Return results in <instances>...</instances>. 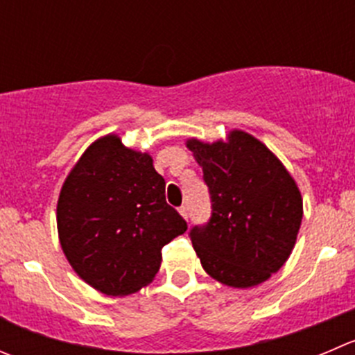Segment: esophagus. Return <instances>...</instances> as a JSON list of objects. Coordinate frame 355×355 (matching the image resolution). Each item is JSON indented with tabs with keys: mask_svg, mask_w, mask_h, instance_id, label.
Returning a JSON list of instances; mask_svg holds the SVG:
<instances>
[{
	"mask_svg": "<svg viewBox=\"0 0 355 355\" xmlns=\"http://www.w3.org/2000/svg\"><path fill=\"white\" fill-rule=\"evenodd\" d=\"M178 211H180V215H182V216H184V218H185V220H187V218H189V209H187V206H185V205H182V206H180V208H178Z\"/></svg>",
	"mask_w": 355,
	"mask_h": 355,
	"instance_id": "obj_1",
	"label": "esophagus"
}]
</instances>
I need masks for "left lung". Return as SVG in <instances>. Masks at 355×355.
Masks as SVG:
<instances>
[{
	"mask_svg": "<svg viewBox=\"0 0 355 355\" xmlns=\"http://www.w3.org/2000/svg\"><path fill=\"white\" fill-rule=\"evenodd\" d=\"M202 166L211 216L189 232L202 269L232 288H251L277 272L302 223V196L279 159L234 130L229 142L189 140Z\"/></svg>",
	"mask_w": 355,
	"mask_h": 355,
	"instance_id": "8db88e82",
	"label": "left lung"
}]
</instances>
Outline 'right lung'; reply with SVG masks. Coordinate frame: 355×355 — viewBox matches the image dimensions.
<instances>
[{
  "label": "right lung",
  "mask_w": 355,
  "mask_h": 355,
  "mask_svg": "<svg viewBox=\"0 0 355 355\" xmlns=\"http://www.w3.org/2000/svg\"><path fill=\"white\" fill-rule=\"evenodd\" d=\"M164 187L153 157L126 149L116 135L86 149L57 205L62 250L83 281L123 297L154 279L164 244L187 230Z\"/></svg>",
  "instance_id": "1"
}]
</instances>
